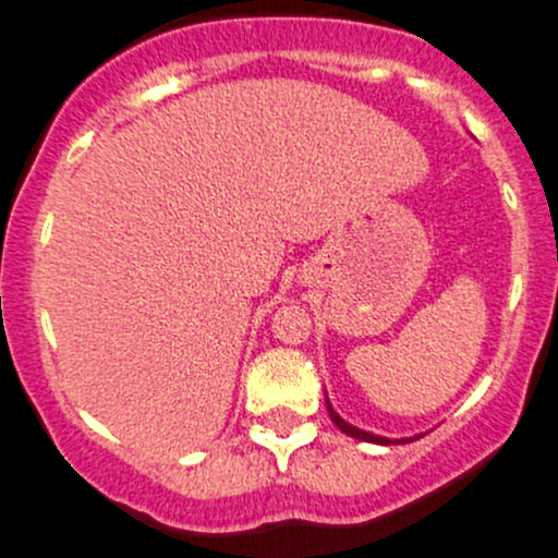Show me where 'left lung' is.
Instances as JSON below:
<instances>
[{"label":"left lung","instance_id":"1","mask_svg":"<svg viewBox=\"0 0 558 558\" xmlns=\"http://www.w3.org/2000/svg\"><path fill=\"white\" fill-rule=\"evenodd\" d=\"M326 408H329V415H331V421L337 424V429L345 432L348 437H356V440H364V442H378V446H391V442H413V437H404V440H388V437H378V435H373V432H364V429H359V426L348 424L345 418H340V415L335 413V408L329 404V399H326Z\"/></svg>","mask_w":558,"mask_h":558}]
</instances>
